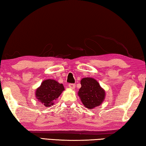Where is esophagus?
Returning a JSON list of instances; mask_svg holds the SVG:
<instances>
[{"label":"esophagus","instance_id":"obj_1","mask_svg":"<svg viewBox=\"0 0 146 146\" xmlns=\"http://www.w3.org/2000/svg\"><path fill=\"white\" fill-rule=\"evenodd\" d=\"M68 87L70 88V89H74L75 87H76V85L74 84V83H70V84H68Z\"/></svg>","mask_w":146,"mask_h":146}]
</instances>
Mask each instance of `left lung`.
Returning a JSON list of instances; mask_svg holds the SVG:
<instances>
[{"mask_svg": "<svg viewBox=\"0 0 146 146\" xmlns=\"http://www.w3.org/2000/svg\"><path fill=\"white\" fill-rule=\"evenodd\" d=\"M82 87L78 96L85 107L93 109L100 106L104 101L106 92L94 78H84L81 80Z\"/></svg>", "mask_w": 146, "mask_h": 146, "instance_id": "left-lung-1", "label": "left lung"}]
</instances>
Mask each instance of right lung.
<instances>
[{
    "label": "right lung",
    "instance_id": "obj_1",
    "mask_svg": "<svg viewBox=\"0 0 146 146\" xmlns=\"http://www.w3.org/2000/svg\"><path fill=\"white\" fill-rule=\"evenodd\" d=\"M64 90L63 84L50 79L42 82L40 87L35 90V96L42 106L50 107L54 105Z\"/></svg>",
    "mask_w": 146,
    "mask_h": 146
}]
</instances>
